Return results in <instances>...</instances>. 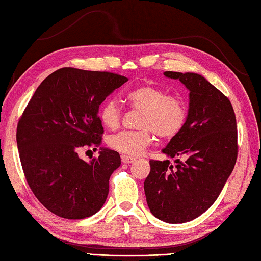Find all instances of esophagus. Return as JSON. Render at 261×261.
<instances>
[{
    "label": "esophagus",
    "instance_id": "obj_1",
    "mask_svg": "<svg viewBox=\"0 0 261 261\" xmlns=\"http://www.w3.org/2000/svg\"><path fill=\"white\" fill-rule=\"evenodd\" d=\"M120 159H122V162L124 163V164H130V163H134L135 162V158L127 157V155H122V157H120Z\"/></svg>",
    "mask_w": 261,
    "mask_h": 261
}]
</instances>
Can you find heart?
<instances>
[{
    "instance_id": "obj_1",
    "label": "heart",
    "mask_w": 261,
    "mask_h": 261,
    "mask_svg": "<svg viewBox=\"0 0 261 261\" xmlns=\"http://www.w3.org/2000/svg\"><path fill=\"white\" fill-rule=\"evenodd\" d=\"M132 107L143 110L137 131H120L111 135L108 144L111 149L131 157L141 155L152 143V131L162 138H172L184 127L186 108L179 98L168 96L162 89L139 87L127 93ZM122 117L118 99L108 98L99 109V118L109 129H116Z\"/></svg>"
}]
</instances>
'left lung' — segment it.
<instances>
[{
    "label": "left lung",
    "mask_w": 261,
    "mask_h": 261,
    "mask_svg": "<svg viewBox=\"0 0 261 261\" xmlns=\"http://www.w3.org/2000/svg\"><path fill=\"white\" fill-rule=\"evenodd\" d=\"M189 92V111L181 131L162 150L169 161H150L144 191L152 215L165 223L196 219L211 207L234 168L237 122L224 93L199 73L165 71Z\"/></svg>",
    "instance_id": "8db88e82"
}]
</instances>
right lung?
Here are the masks:
<instances>
[{"label": "right lung", "mask_w": 261, "mask_h": 261, "mask_svg": "<svg viewBox=\"0 0 261 261\" xmlns=\"http://www.w3.org/2000/svg\"><path fill=\"white\" fill-rule=\"evenodd\" d=\"M127 81L112 72L58 69L23 112L16 132L23 172L37 199L56 216L83 219L106 203L119 153L99 147L98 158L84 162L79 150L100 145L99 106Z\"/></svg>", "instance_id": "right-lung-1"}]
</instances>
